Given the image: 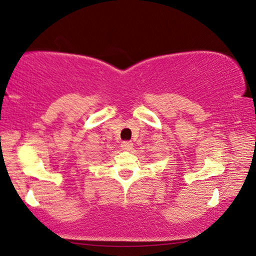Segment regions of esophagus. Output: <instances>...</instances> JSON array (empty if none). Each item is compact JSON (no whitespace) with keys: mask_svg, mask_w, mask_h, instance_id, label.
<instances>
[{"mask_svg":"<svg viewBox=\"0 0 256 256\" xmlns=\"http://www.w3.org/2000/svg\"><path fill=\"white\" fill-rule=\"evenodd\" d=\"M132 146H134V144L132 143L130 140H124V142H122V143H121V148H122L124 150L129 151V150H132Z\"/></svg>","mask_w":256,"mask_h":256,"instance_id":"esophagus-1","label":"esophagus"}]
</instances>
